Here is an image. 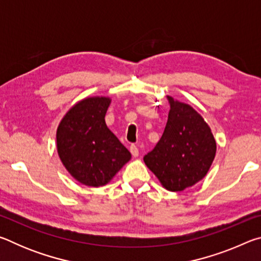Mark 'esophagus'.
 I'll return each mask as SVG.
<instances>
[{
    "mask_svg": "<svg viewBox=\"0 0 261 261\" xmlns=\"http://www.w3.org/2000/svg\"><path fill=\"white\" fill-rule=\"evenodd\" d=\"M130 152H131V154L135 158H137V156L139 155V149H138V147L136 146V145H131V146H130Z\"/></svg>",
    "mask_w": 261,
    "mask_h": 261,
    "instance_id": "esophagus-1",
    "label": "esophagus"
}]
</instances>
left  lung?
I'll return each mask as SVG.
<instances>
[{
    "label": "left lung",
    "mask_w": 261,
    "mask_h": 261,
    "mask_svg": "<svg viewBox=\"0 0 261 261\" xmlns=\"http://www.w3.org/2000/svg\"><path fill=\"white\" fill-rule=\"evenodd\" d=\"M170 105L161 139L144 156L145 165L168 191H183L205 177L216 143L211 127L191 106L167 96Z\"/></svg>",
    "instance_id": "8db88e82"
}]
</instances>
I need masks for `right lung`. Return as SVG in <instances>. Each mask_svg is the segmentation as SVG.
<instances>
[{
    "mask_svg": "<svg viewBox=\"0 0 261 261\" xmlns=\"http://www.w3.org/2000/svg\"><path fill=\"white\" fill-rule=\"evenodd\" d=\"M112 99L91 96L64 115L56 131L57 153L70 175L87 187H103L131 159L108 129L105 116Z\"/></svg>",
    "mask_w": 261,
    "mask_h": 261,
    "instance_id": "obj_1",
    "label": "right lung"
}]
</instances>
